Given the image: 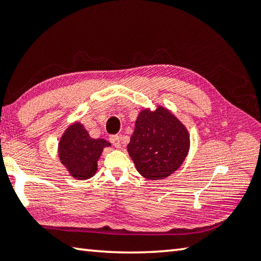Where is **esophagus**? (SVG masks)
Here are the masks:
<instances>
[{
    "label": "esophagus",
    "mask_w": 261,
    "mask_h": 261,
    "mask_svg": "<svg viewBox=\"0 0 261 261\" xmlns=\"http://www.w3.org/2000/svg\"><path fill=\"white\" fill-rule=\"evenodd\" d=\"M110 143L113 144L115 147H117V148L121 147V138H119V136H111Z\"/></svg>",
    "instance_id": "obj_1"
}]
</instances>
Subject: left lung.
Instances as JSON below:
<instances>
[{
	"instance_id": "1",
	"label": "left lung",
	"mask_w": 261,
	"mask_h": 261,
	"mask_svg": "<svg viewBox=\"0 0 261 261\" xmlns=\"http://www.w3.org/2000/svg\"><path fill=\"white\" fill-rule=\"evenodd\" d=\"M189 134L168 109H144L135 124L127 152L137 171L150 180L165 179L174 173L188 154Z\"/></svg>"
}]
</instances>
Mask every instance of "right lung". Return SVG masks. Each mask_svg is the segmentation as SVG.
<instances>
[{
  "label": "right lung",
  "mask_w": 261,
  "mask_h": 261,
  "mask_svg": "<svg viewBox=\"0 0 261 261\" xmlns=\"http://www.w3.org/2000/svg\"><path fill=\"white\" fill-rule=\"evenodd\" d=\"M110 146L106 139H94L81 123L69 125L61 136L58 152L61 164L74 179L87 180L97 171V161L105 147Z\"/></svg>",
  "instance_id": "add662e5"
}]
</instances>
